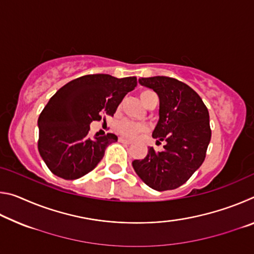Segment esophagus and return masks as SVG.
I'll list each match as a JSON object with an SVG mask.
<instances>
[{
  "instance_id": "obj_1",
  "label": "esophagus",
  "mask_w": 254,
  "mask_h": 254,
  "mask_svg": "<svg viewBox=\"0 0 254 254\" xmlns=\"http://www.w3.org/2000/svg\"><path fill=\"white\" fill-rule=\"evenodd\" d=\"M119 141H120V142H122V143H127V144H131V143H132V141H131V140L126 139V137H119Z\"/></svg>"
}]
</instances>
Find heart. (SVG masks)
<instances>
[{"label": "heart", "mask_w": 254, "mask_h": 254, "mask_svg": "<svg viewBox=\"0 0 254 254\" xmlns=\"http://www.w3.org/2000/svg\"><path fill=\"white\" fill-rule=\"evenodd\" d=\"M154 96H157L156 93L152 92L151 89H144V91H142L140 94V97H141V100H142V102L144 103V105L147 104L150 98L154 97ZM117 130L120 134L133 139V137L139 135L140 133L144 132L145 127L143 126V124L133 122V121H130V120H123V121L119 122L117 124Z\"/></svg>", "instance_id": "b5f03b06"}]
</instances>
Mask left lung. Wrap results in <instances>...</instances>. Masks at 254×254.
<instances>
[{"label":"left lung","instance_id":"obj_1","mask_svg":"<svg viewBox=\"0 0 254 254\" xmlns=\"http://www.w3.org/2000/svg\"><path fill=\"white\" fill-rule=\"evenodd\" d=\"M139 83L158 94L159 122L152 133L165 150L150 148L147 157L132 162L137 176L152 189L182 186L204 162L210 141L208 110L187 84L167 76L142 77Z\"/></svg>","mask_w":254,"mask_h":254}]
</instances>
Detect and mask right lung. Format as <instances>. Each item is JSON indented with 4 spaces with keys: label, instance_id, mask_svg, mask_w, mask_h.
<instances>
[{
    "label": "right lung",
    "instance_id": "add662e5",
    "mask_svg": "<svg viewBox=\"0 0 254 254\" xmlns=\"http://www.w3.org/2000/svg\"><path fill=\"white\" fill-rule=\"evenodd\" d=\"M136 77L117 78L107 74L78 77L50 98L38 120V150L49 170L66 180L83 177L118 141L113 133L89 136V124L113 117L120 103L135 88Z\"/></svg>",
    "mask_w": 254,
    "mask_h": 254
}]
</instances>
